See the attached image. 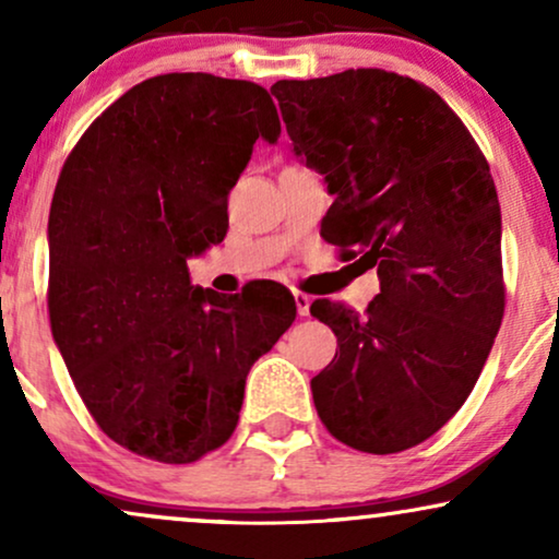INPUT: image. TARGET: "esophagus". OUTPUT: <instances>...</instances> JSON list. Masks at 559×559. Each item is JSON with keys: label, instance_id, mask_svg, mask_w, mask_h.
I'll list each match as a JSON object with an SVG mask.
<instances>
[{"label": "esophagus", "instance_id": "esophagus-1", "mask_svg": "<svg viewBox=\"0 0 559 559\" xmlns=\"http://www.w3.org/2000/svg\"><path fill=\"white\" fill-rule=\"evenodd\" d=\"M295 298V308H298V316H308L311 313V298L306 293H293Z\"/></svg>", "mask_w": 559, "mask_h": 559}]
</instances>
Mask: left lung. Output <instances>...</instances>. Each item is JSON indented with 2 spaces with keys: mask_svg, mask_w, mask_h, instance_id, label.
I'll return each mask as SVG.
<instances>
[{
  "mask_svg": "<svg viewBox=\"0 0 559 559\" xmlns=\"http://www.w3.org/2000/svg\"><path fill=\"white\" fill-rule=\"evenodd\" d=\"M272 95L334 197L321 236L381 280L365 313L311 306L340 344L311 381L316 412L349 448L406 451L472 394L506 311L490 165L436 90L402 74L347 69Z\"/></svg>",
  "mask_w": 559,
  "mask_h": 559,
  "instance_id": "8db88e82",
  "label": "left lung"
}]
</instances>
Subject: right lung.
<instances>
[{"mask_svg":"<svg viewBox=\"0 0 559 559\" xmlns=\"http://www.w3.org/2000/svg\"><path fill=\"white\" fill-rule=\"evenodd\" d=\"M259 136H280L264 87L160 74L90 123L53 191V342L100 430L163 464L233 436L248 370L295 321L277 282L219 295L186 266L225 238L227 194Z\"/></svg>","mask_w":559,"mask_h":559,"instance_id":"add662e5","label":"right lung"}]
</instances>
